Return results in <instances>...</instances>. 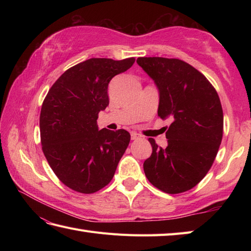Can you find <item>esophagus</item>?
<instances>
[{
    "instance_id": "1",
    "label": "esophagus",
    "mask_w": 251,
    "mask_h": 251,
    "mask_svg": "<svg viewBox=\"0 0 251 251\" xmlns=\"http://www.w3.org/2000/svg\"><path fill=\"white\" fill-rule=\"evenodd\" d=\"M130 137H131V140H136V139H138V138L140 137V135L137 134L136 131H131L130 132Z\"/></svg>"
}]
</instances>
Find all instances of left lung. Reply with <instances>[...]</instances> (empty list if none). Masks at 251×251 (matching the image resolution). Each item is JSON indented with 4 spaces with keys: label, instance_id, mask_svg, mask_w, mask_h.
<instances>
[{
    "label": "left lung",
    "instance_id": "obj_1",
    "mask_svg": "<svg viewBox=\"0 0 251 251\" xmlns=\"http://www.w3.org/2000/svg\"><path fill=\"white\" fill-rule=\"evenodd\" d=\"M158 89L157 115L170 119L167 147L149 138L151 156L143 163L148 180L168 194L188 191L214 163L223 135V111L209 81L182 60L163 57L137 59Z\"/></svg>",
    "mask_w": 251,
    "mask_h": 251
}]
</instances>
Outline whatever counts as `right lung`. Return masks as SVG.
I'll return each mask as SVG.
<instances>
[{
	"label": "right lung",
	"instance_id": "add662e5",
	"mask_svg": "<svg viewBox=\"0 0 251 251\" xmlns=\"http://www.w3.org/2000/svg\"><path fill=\"white\" fill-rule=\"evenodd\" d=\"M135 58H90L62 74L42 104V150L63 184L90 194L113 178L130 135L125 129H99L100 111L109 104L112 78L128 70Z\"/></svg>",
	"mask_w": 251,
	"mask_h": 251
}]
</instances>
